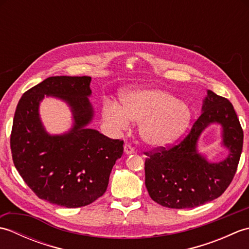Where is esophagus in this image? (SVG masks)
Wrapping results in <instances>:
<instances>
[{
  "mask_svg": "<svg viewBox=\"0 0 249 249\" xmlns=\"http://www.w3.org/2000/svg\"><path fill=\"white\" fill-rule=\"evenodd\" d=\"M124 152H125V154L130 155V154H134L135 150H134V147L131 146L130 144L125 143V145H124Z\"/></svg>",
  "mask_w": 249,
  "mask_h": 249,
  "instance_id": "esophagus-1",
  "label": "esophagus"
}]
</instances>
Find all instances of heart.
Returning <instances> with one entry per match:
<instances>
[{
    "mask_svg": "<svg viewBox=\"0 0 249 249\" xmlns=\"http://www.w3.org/2000/svg\"><path fill=\"white\" fill-rule=\"evenodd\" d=\"M103 118L111 127L127 128L129 121L140 122L144 143L165 146L178 139L190 123L192 110L186 103L160 89L140 88L122 95L121 107L106 104Z\"/></svg>",
    "mask_w": 249,
    "mask_h": 249,
    "instance_id": "1",
    "label": "heart"
}]
</instances>
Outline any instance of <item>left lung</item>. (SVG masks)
I'll return each mask as SVG.
<instances>
[{
    "instance_id": "1",
    "label": "left lung",
    "mask_w": 249,
    "mask_h": 249,
    "mask_svg": "<svg viewBox=\"0 0 249 249\" xmlns=\"http://www.w3.org/2000/svg\"><path fill=\"white\" fill-rule=\"evenodd\" d=\"M223 127V145L230 155L219 163H209L196 150L200 133L210 124ZM243 129L233 106L208 89L202 113L188 135L176 145L144 152L145 186L150 197L170 209H190L224 194L233 179L243 149Z\"/></svg>"
}]
</instances>
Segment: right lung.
Returning <instances> with one entry per match:
<instances>
[{"instance_id": "add662e5", "label": "right lung", "mask_w": 249, "mask_h": 249, "mask_svg": "<svg viewBox=\"0 0 249 249\" xmlns=\"http://www.w3.org/2000/svg\"><path fill=\"white\" fill-rule=\"evenodd\" d=\"M91 77L55 76L28 89L16 109L10 150L14 165L37 197L65 208H80L105 194L123 140L110 139L87 127L93 119L89 100ZM66 101L73 112V128L51 136L39 118L44 95Z\"/></svg>"}]
</instances>
